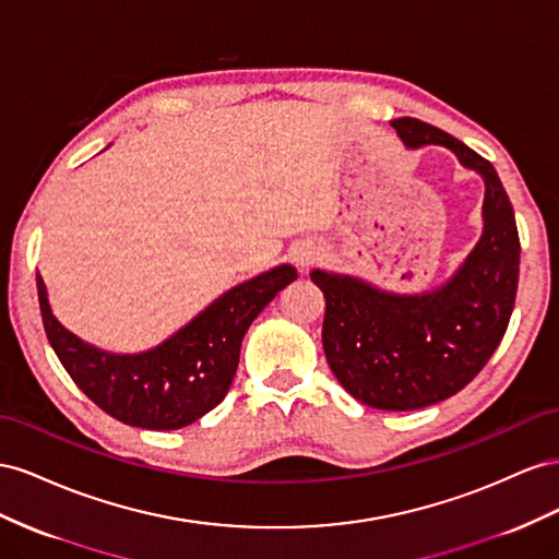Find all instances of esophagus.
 <instances>
[{"label":"esophagus","instance_id":"1","mask_svg":"<svg viewBox=\"0 0 559 559\" xmlns=\"http://www.w3.org/2000/svg\"><path fill=\"white\" fill-rule=\"evenodd\" d=\"M318 258V250L311 246H299L293 250V260L299 269H307Z\"/></svg>","mask_w":559,"mask_h":559}]
</instances>
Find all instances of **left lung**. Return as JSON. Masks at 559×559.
I'll use <instances>...</instances> for the list:
<instances>
[{"mask_svg": "<svg viewBox=\"0 0 559 559\" xmlns=\"http://www.w3.org/2000/svg\"><path fill=\"white\" fill-rule=\"evenodd\" d=\"M391 126L405 147H448L485 180L480 241L440 288L397 295L356 276L311 271L325 295L323 348L334 377L362 405L407 412L459 393L497 350L515 307L520 236L487 158L419 119Z\"/></svg>", "mask_w": 559, "mask_h": 559, "instance_id": "left-lung-1", "label": "left lung"}]
</instances>
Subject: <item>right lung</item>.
<instances>
[{
  "label": "right lung",
  "instance_id": "1",
  "mask_svg": "<svg viewBox=\"0 0 559 559\" xmlns=\"http://www.w3.org/2000/svg\"><path fill=\"white\" fill-rule=\"evenodd\" d=\"M295 278L293 264H278L238 283L166 342L140 354H109L82 342L58 323L39 274L37 293L46 337L74 384L121 424L175 430L194 424L225 401L243 334Z\"/></svg>",
  "mask_w": 559,
  "mask_h": 559
}]
</instances>
